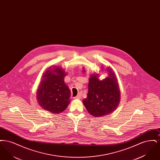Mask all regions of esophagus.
Masks as SVG:
<instances>
[{"label":"esophagus","mask_w":160,"mask_h":160,"mask_svg":"<svg viewBox=\"0 0 160 160\" xmlns=\"http://www.w3.org/2000/svg\"><path fill=\"white\" fill-rule=\"evenodd\" d=\"M77 99H80L81 98H82V93H79V94H78L77 95V96L76 97Z\"/></svg>","instance_id":"obj_1"}]
</instances>
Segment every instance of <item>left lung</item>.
Wrapping results in <instances>:
<instances>
[{
    "label": "left lung",
    "mask_w": 160,
    "mask_h": 160,
    "mask_svg": "<svg viewBox=\"0 0 160 160\" xmlns=\"http://www.w3.org/2000/svg\"><path fill=\"white\" fill-rule=\"evenodd\" d=\"M107 71L109 76L102 80H99L96 74L91 76L87 98L83 101L88 112L95 118L112 113L119 103L120 91L117 78L112 69Z\"/></svg>",
    "instance_id": "obj_1"
}]
</instances>
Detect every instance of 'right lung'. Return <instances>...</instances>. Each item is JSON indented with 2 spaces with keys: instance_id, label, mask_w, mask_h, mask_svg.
Segmentation results:
<instances>
[{
  "instance_id": "1",
  "label": "right lung",
  "mask_w": 160,
  "mask_h": 160,
  "mask_svg": "<svg viewBox=\"0 0 160 160\" xmlns=\"http://www.w3.org/2000/svg\"><path fill=\"white\" fill-rule=\"evenodd\" d=\"M47 70L37 91L38 103L42 108L50 113L58 114L62 112L70 102L71 92L64 82L66 76L59 67Z\"/></svg>"
}]
</instances>
